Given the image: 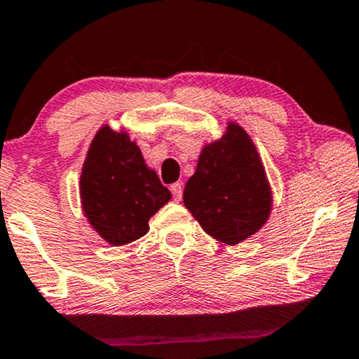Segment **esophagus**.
<instances>
[{
	"instance_id": "34e87169",
	"label": "esophagus",
	"mask_w": 359,
	"mask_h": 359,
	"mask_svg": "<svg viewBox=\"0 0 359 359\" xmlns=\"http://www.w3.org/2000/svg\"><path fill=\"white\" fill-rule=\"evenodd\" d=\"M170 191H172V196H174L175 201L182 200V194H184V189H182L180 182H175V184L170 185Z\"/></svg>"
}]
</instances>
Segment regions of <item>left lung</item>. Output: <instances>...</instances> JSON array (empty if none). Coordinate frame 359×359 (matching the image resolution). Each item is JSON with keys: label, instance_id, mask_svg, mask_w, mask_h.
Instances as JSON below:
<instances>
[{"label": "left lung", "instance_id": "1", "mask_svg": "<svg viewBox=\"0 0 359 359\" xmlns=\"http://www.w3.org/2000/svg\"><path fill=\"white\" fill-rule=\"evenodd\" d=\"M271 189L254 141L229 122L224 135L201 149L196 170L187 180L184 205L215 239L236 245L269 219Z\"/></svg>", "mask_w": 359, "mask_h": 359}]
</instances>
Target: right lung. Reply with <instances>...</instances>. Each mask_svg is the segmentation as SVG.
<instances>
[{"label":"right lung","instance_id":"1","mask_svg":"<svg viewBox=\"0 0 359 359\" xmlns=\"http://www.w3.org/2000/svg\"><path fill=\"white\" fill-rule=\"evenodd\" d=\"M79 194L88 223L110 245L143 237L151 216L172 198L127 131H114L109 125L89 146Z\"/></svg>","mask_w":359,"mask_h":359}]
</instances>
